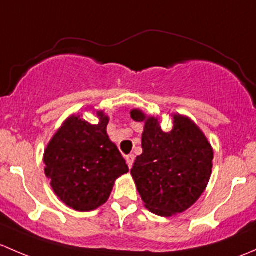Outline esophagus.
<instances>
[{
    "instance_id": "34e87169",
    "label": "esophagus",
    "mask_w": 256,
    "mask_h": 256,
    "mask_svg": "<svg viewBox=\"0 0 256 256\" xmlns=\"http://www.w3.org/2000/svg\"><path fill=\"white\" fill-rule=\"evenodd\" d=\"M134 159H136V156H134L133 154H130V155H127V158H126V160H127V164H128L129 168H130L132 166H133Z\"/></svg>"
}]
</instances>
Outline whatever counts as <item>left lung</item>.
<instances>
[{
	"label": "left lung",
	"instance_id": "obj_1",
	"mask_svg": "<svg viewBox=\"0 0 256 256\" xmlns=\"http://www.w3.org/2000/svg\"><path fill=\"white\" fill-rule=\"evenodd\" d=\"M144 123L143 152L130 174L144 206L152 213L171 217L196 204L208 185L213 166V148L202 129L187 116L174 113V127L164 132L159 117L130 110Z\"/></svg>",
	"mask_w": 256,
	"mask_h": 256
}]
</instances>
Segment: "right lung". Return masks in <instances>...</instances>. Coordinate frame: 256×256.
Returning <instances> with one entry per match:
<instances>
[{"label": "right lung", "mask_w": 256, "mask_h": 256, "mask_svg": "<svg viewBox=\"0 0 256 256\" xmlns=\"http://www.w3.org/2000/svg\"><path fill=\"white\" fill-rule=\"evenodd\" d=\"M97 124L82 114H71L55 132L44 150V172L62 204L78 212L101 207L110 198L116 180L128 165L107 134L110 117L94 110Z\"/></svg>", "instance_id": "obj_1"}]
</instances>
